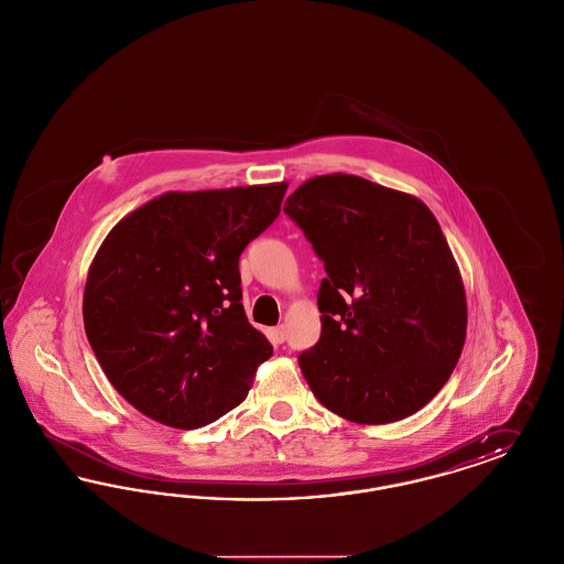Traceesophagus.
<instances>
[{
	"label": "esophagus",
	"instance_id": "esophagus-1",
	"mask_svg": "<svg viewBox=\"0 0 564 564\" xmlns=\"http://www.w3.org/2000/svg\"><path fill=\"white\" fill-rule=\"evenodd\" d=\"M269 334L270 340H272L274 345H283V343H285V329H283V325H279V327H272Z\"/></svg>",
	"mask_w": 564,
	"mask_h": 564
}]
</instances>
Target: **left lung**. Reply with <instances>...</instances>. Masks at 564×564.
<instances>
[{
  "mask_svg": "<svg viewBox=\"0 0 564 564\" xmlns=\"http://www.w3.org/2000/svg\"><path fill=\"white\" fill-rule=\"evenodd\" d=\"M283 212L327 272L322 336L297 355L313 395L361 425L419 412L453 375L467 329L437 219L419 198L345 173L304 182Z\"/></svg>",
  "mask_w": 564,
  "mask_h": 564,
  "instance_id": "obj_1",
  "label": "left lung"
}]
</instances>
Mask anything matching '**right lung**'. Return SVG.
<instances>
[{"label": "right lung", "instance_id": "add662e5", "mask_svg": "<svg viewBox=\"0 0 564 564\" xmlns=\"http://www.w3.org/2000/svg\"><path fill=\"white\" fill-rule=\"evenodd\" d=\"M288 184L169 192L113 226L84 290V329L113 389L177 430L247 398L272 345L247 322L239 258Z\"/></svg>", "mask_w": 564, "mask_h": 564}]
</instances>
